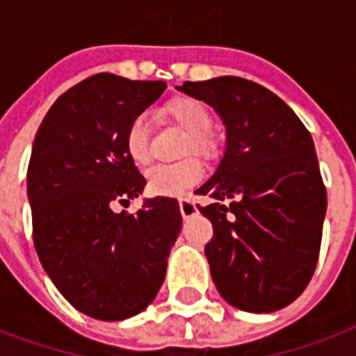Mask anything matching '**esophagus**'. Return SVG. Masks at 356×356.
<instances>
[{
	"label": "esophagus",
	"instance_id": "esophagus-1",
	"mask_svg": "<svg viewBox=\"0 0 356 356\" xmlns=\"http://www.w3.org/2000/svg\"><path fill=\"white\" fill-rule=\"evenodd\" d=\"M179 211L183 215V218H191L192 215H196V204L191 202V200H179Z\"/></svg>",
	"mask_w": 356,
	"mask_h": 356
}]
</instances>
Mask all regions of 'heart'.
<instances>
[{
  "label": "heart",
  "instance_id": "heart-1",
  "mask_svg": "<svg viewBox=\"0 0 356 356\" xmlns=\"http://www.w3.org/2000/svg\"><path fill=\"white\" fill-rule=\"evenodd\" d=\"M170 117L177 122L188 138L185 141V152H196L209 156L213 152L211 139L205 131L211 128V113L207 111L202 102L183 97L168 105ZM124 147L128 156L136 165H147L151 160L149 151V126L147 118L139 115L130 122L124 136ZM204 177L202 165L196 160H183L177 164H160L147 171V191L154 196L177 198L196 186Z\"/></svg>",
  "mask_w": 356,
  "mask_h": 356
}]
</instances>
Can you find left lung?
<instances>
[{"label": "left lung", "instance_id": "left-lung-1", "mask_svg": "<svg viewBox=\"0 0 356 356\" xmlns=\"http://www.w3.org/2000/svg\"><path fill=\"white\" fill-rule=\"evenodd\" d=\"M175 88L211 105L226 128L225 154L196 191L213 200L198 205L213 225V283L238 309L277 312L304 292L321 249L326 191L312 134L281 97L247 79Z\"/></svg>", "mask_w": 356, "mask_h": 356}]
</instances>
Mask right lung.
<instances>
[{
	"label": "right lung",
	"mask_w": 356,
	"mask_h": 356,
	"mask_svg": "<svg viewBox=\"0 0 356 356\" xmlns=\"http://www.w3.org/2000/svg\"><path fill=\"white\" fill-rule=\"evenodd\" d=\"M164 90V81L94 75L58 97L31 145L38 257L62 296L99 321L134 317L156 298L183 226L175 198H145L136 215L113 209L143 194L124 136Z\"/></svg>",
	"instance_id": "1"
}]
</instances>
